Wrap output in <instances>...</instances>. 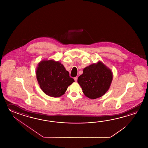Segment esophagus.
<instances>
[{"label": "esophagus", "mask_w": 148, "mask_h": 148, "mask_svg": "<svg viewBox=\"0 0 148 148\" xmlns=\"http://www.w3.org/2000/svg\"><path fill=\"white\" fill-rule=\"evenodd\" d=\"M77 79H78V77H75L74 78V80H75V82L77 81Z\"/></svg>", "instance_id": "esophagus-1"}]
</instances>
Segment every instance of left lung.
<instances>
[{
	"instance_id": "left-lung-1",
	"label": "left lung",
	"mask_w": 148,
	"mask_h": 148,
	"mask_svg": "<svg viewBox=\"0 0 148 148\" xmlns=\"http://www.w3.org/2000/svg\"><path fill=\"white\" fill-rule=\"evenodd\" d=\"M113 79L110 69L101 61L86 67L78 78L86 96L96 99L103 96L109 89Z\"/></svg>"
}]
</instances>
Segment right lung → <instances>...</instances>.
Wrapping results in <instances>:
<instances>
[{
	"label": "right lung",
	"instance_id": "obj_1",
	"mask_svg": "<svg viewBox=\"0 0 148 148\" xmlns=\"http://www.w3.org/2000/svg\"><path fill=\"white\" fill-rule=\"evenodd\" d=\"M36 75L41 89L53 97L64 94L68 86L75 82L63 64L53 60H42L38 63Z\"/></svg>",
	"mask_w": 148,
	"mask_h": 148
}]
</instances>
